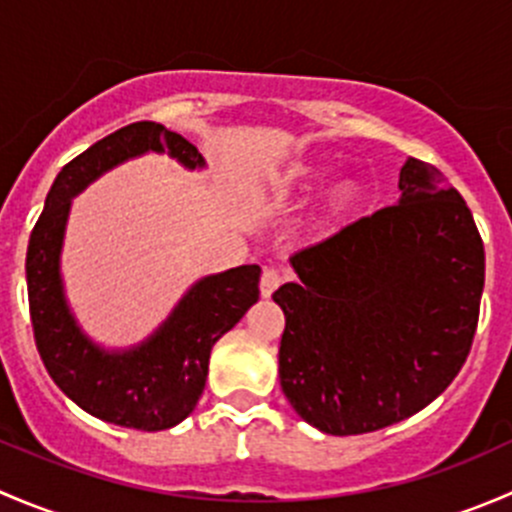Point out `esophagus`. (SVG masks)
Returning <instances> with one entry per match:
<instances>
[{"label": "esophagus", "mask_w": 512, "mask_h": 512, "mask_svg": "<svg viewBox=\"0 0 512 512\" xmlns=\"http://www.w3.org/2000/svg\"><path fill=\"white\" fill-rule=\"evenodd\" d=\"M282 280H285V277H282L280 270H275V267H267V270L262 272V277H260L262 297H272V292H275V289L282 285Z\"/></svg>", "instance_id": "1"}]
</instances>
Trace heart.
Returning <instances> with one entry per match:
<instances>
[{"label": "heart", "mask_w": 512, "mask_h": 512, "mask_svg": "<svg viewBox=\"0 0 512 512\" xmlns=\"http://www.w3.org/2000/svg\"><path fill=\"white\" fill-rule=\"evenodd\" d=\"M327 175H329V168H324V165L299 163V165H294V168H289L282 180H285L287 185L312 188V185L327 180ZM354 195H356V190H354L352 183H339L337 188L332 190V195H329V208H332V213H344V210L352 205Z\"/></svg>", "instance_id": "1"}]
</instances>
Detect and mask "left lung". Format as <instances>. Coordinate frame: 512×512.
I'll return each mask as SVG.
<instances>
[{
	"mask_svg": "<svg viewBox=\"0 0 512 512\" xmlns=\"http://www.w3.org/2000/svg\"><path fill=\"white\" fill-rule=\"evenodd\" d=\"M399 200L292 257L280 384L309 426L379 431L426 409L471 352L485 282L478 227L453 185L409 158Z\"/></svg>",
	"mask_w": 512,
	"mask_h": 512,
	"instance_id": "left-lung-1",
	"label": "left lung"
}]
</instances>
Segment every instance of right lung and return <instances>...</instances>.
<instances>
[{
	"label": "right lung",
	"mask_w": 512,
	"mask_h": 512,
	"mask_svg": "<svg viewBox=\"0 0 512 512\" xmlns=\"http://www.w3.org/2000/svg\"><path fill=\"white\" fill-rule=\"evenodd\" d=\"M165 153L183 168H205L193 143L153 121L101 138L61 168L27 250L29 312L36 349L54 384L86 414L136 431H165L193 414L208 379L210 352L260 299V267L205 275L180 297L151 337L106 349L81 329L61 277L71 200L126 160Z\"/></svg>",
	"instance_id": "obj_1"
}]
</instances>
